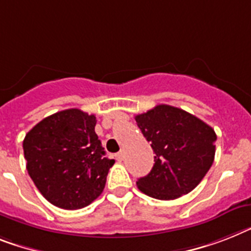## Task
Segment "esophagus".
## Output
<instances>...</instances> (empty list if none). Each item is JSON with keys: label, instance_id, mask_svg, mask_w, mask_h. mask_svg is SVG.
<instances>
[{"label": "esophagus", "instance_id": "34e87169", "mask_svg": "<svg viewBox=\"0 0 251 251\" xmlns=\"http://www.w3.org/2000/svg\"><path fill=\"white\" fill-rule=\"evenodd\" d=\"M115 156H117V160L118 161L124 160V152H123V151H121V152H118V154L115 155Z\"/></svg>", "mask_w": 251, "mask_h": 251}]
</instances>
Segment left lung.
Masks as SVG:
<instances>
[{"label":"left lung","instance_id":"1","mask_svg":"<svg viewBox=\"0 0 251 251\" xmlns=\"http://www.w3.org/2000/svg\"><path fill=\"white\" fill-rule=\"evenodd\" d=\"M134 119L155 152L151 172L137 181L140 191L159 200H175L191 192L214 161V129L169 105H158Z\"/></svg>","mask_w":251,"mask_h":251}]
</instances>
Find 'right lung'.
<instances>
[{
	"instance_id": "1",
	"label": "right lung",
	"mask_w": 251,
	"mask_h": 251,
	"mask_svg": "<svg viewBox=\"0 0 251 251\" xmlns=\"http://www.w3.org/2000/svg\"><path fill=\"white\" fill-rule=\"evenodd\" d=\"M95 126V115L68 109L45 118L23 141L29 176L57 208H84L103 191L115 161L103 156Z\"/></svg>"
}]
</instances>
